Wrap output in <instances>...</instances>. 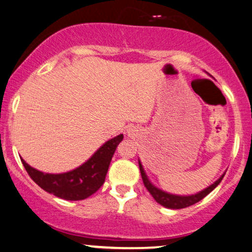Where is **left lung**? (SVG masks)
Segmentation results:
<instances>
[{"instance_id": "left-lung-1", "label": "left lung", "mask_w": 252, "mask_h": 252, "mask_svg": "<svg viewBox=\"0 0 252 252\" xmlns=\"http://www.w3.org/2000/svg\"><path fill=\"white\" fill-rule=\"evenodd\" d=\"M139 168H140L141 178H142V181H144L145 187L147 188V190L151 192V195L154 197V200L159 204H161V206H163L164 208H169V209H182V208H187L189 206H192V204L197 203L198 201H201L202 198L206 197L209 192H212L214 189L220 185V182L222 181L223 176H224L225 174V173L223 174L221 178L217 179L213 185L209 186V187H207L206 189H203V190L196 192V194L175 195V194H169V192L161 190L160 188L155 187L153 183L150 181V179H148L147 174L145 173V169L144 167H142L140 160H139Z\"/></svg>"}]
</instances>
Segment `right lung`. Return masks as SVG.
<instances>
[{"label": "right lung", "mask_w": 252, "mask_h": 252, "mask_svg": "<svg viewBox=\"0 0 252 252\" xmlns=\"http://www.w3.org/2000/svg\"><path fill=\"white\" fill-rule=\"evenodd\" d=\"M123 139V134L110 139L88 161L66 173H43L21 160L30 178L45 191L64 200L79 201L91 196L104 185L112 158Z\"/></svg>", "instance_id": "obj_1"}]
</instances>
